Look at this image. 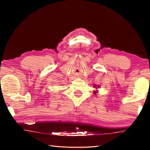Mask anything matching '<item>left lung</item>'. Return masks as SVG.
<instances>
[{"label":"left lung","mask_w":150,"mask_h":150,"mask_svg":"<svg viewBox=\"0 0 150 150\" xmlns=\"http://www.w3.org/2000/svg\"><path fill=\"white\" fill-rule=\"evenodd\" d=\"M94 87H96V85L94 86ZM98 87V86H97V88ZM94 94H96V91H94Z\"/></svg>","instance_id":"obj_1"}]
</instances>
